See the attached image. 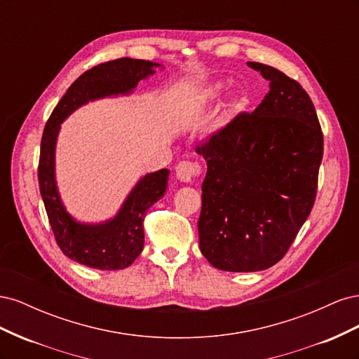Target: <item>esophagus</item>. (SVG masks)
<instances>
[{"label": "esophagus", "mask_w": 359, "mask_h": 359, "mask_svg": "<svg viewBox=\"0 0 359 359\" xmlns=\"http://www.w3.org/2000/svg\"><path fill=\"white\" fill-rule=\"evenodd\" d=\"M202 172V168L198 165V163H191V161H181L180 165L175 168V175L177 180L181 182H193L196 180V177Z\"/></svg>", "instance_id": "34e87169"}]
</instances>
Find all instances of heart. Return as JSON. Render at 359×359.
Wrapping results in <instances>:
<instances>
[{
  "label": "heart",
  "instance_id": "1",
  "mask_svg": "<svg viewBox=\"0 0 359 359\" xmlns=\"http://www.w3.org/2000/svg\"><path fill=\"white\" fill-rule=\"evenodd\" d=\"M226 91V85L224 82L222 81H215V82H211L206 86H203V88L199 91L198 94V103L201 106H205V104H211L217 100H220V97L224 94ZM244 107V102L240 95H233L231 97V100L226 103V115L227 116H233L236 115L238 112H240Z\"/></svg>",
  "mask_w": 359,
  "mask_h": 359
}]
</instances>
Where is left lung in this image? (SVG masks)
I'll list each match as a JSON object with an SVG mask.
<instances>
[{
    "label": "left lung",
    "instance_id": "8db88e82",
    "mask_svg": "<svg viewBox=\"0 0 359 359\" xmlns=\"http://www.w3.org/2000/svg\"><path fill=\"white\" fill-rule=\"evenodd\" d=\"M269 82L252 114L196 148L206 161L199 247L231 273H255L286 255L316 199L323 136L306 90L283 72L247 62Z\"/></svg>",
    "mask_w": 359,
    "mask_h": 359
}]
</instances>
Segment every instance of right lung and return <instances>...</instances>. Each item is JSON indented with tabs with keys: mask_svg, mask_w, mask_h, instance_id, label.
Listing matches in <instances>:
<instances>
[{
	"mask_svg": "<svg viewBox=\"0 0 359 359\" xmlns=\"http://www.w3.org/2000/svg\"><path fill=\"white\" fill-rule=\"evenodd\" d=\"M161 64L119 58L99 64L76 79L53 109L43 132L39 161V186L48 219L61 252L74 262L95 269L115 271L132 265L144 250L147 211L165 196L169 170L147 173L109 220L82 223L64 206L55 177V148L64 119L88 102L128 95L140 81L156 73Z\"/></svg>",
	"mask_w": 359,
	"mask_h": 359,
	"instance_id": "right-lung-1",
	"label": "right lung"
}]
</instances>
